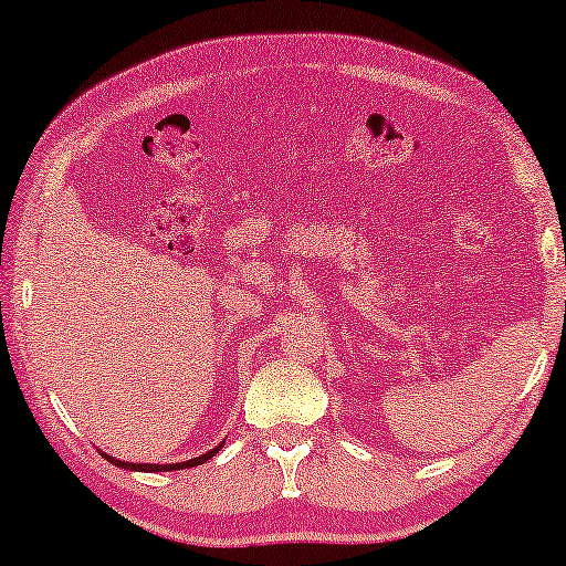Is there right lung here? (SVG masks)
I'll return each instance as SVG.
<instances>
[{
    "instance_id": "obj_1",
    "label": "right lung",
    "mask_w": 566,
    "mask_h": 566,
    "mask_svg": "<svg viewBox=\"0 0 566 566\" xmlns=\"http://www.w3.org/2000/svg\"><path fill=\"white\" fill-rule=\"evenodd\" d=\"M223 448V443H219L211 451H206L203 455H198V459H190V461H180V463H130V461H120L115 459V455H107L103 453L107 461L113 463V467L118 469H126V471H180V469H190V467H200V463H206L208 459H213L216 453H219Z\"/></svg>"
}]
</instances>
